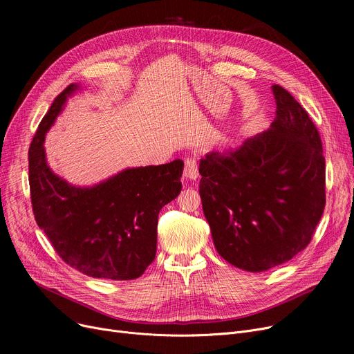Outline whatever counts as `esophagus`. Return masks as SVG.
<instances>
[{
    "label": "esophagus",
    "instance_id": "34e87169",
    "mask_svg": "<svg viewBox=\"0 0 354 354\" xmlns=\"http://www.w3.org/2000/svg\"><path fill=\"white\" fill-rule=\"evenodd\" d=\"M199 176L198 166L195 158H188L185 160V169H183V178L188 180H196Z\"/></svg>",
    "mask_w": 354,
    "mask_h": 354
}]
</instances>
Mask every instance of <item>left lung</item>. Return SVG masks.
Returning a JSON list of instances; mask_svg holds the SVG:
<instances>
[{
  "label": "left lung",
  "mask_w": 354,
  "mask_h": 354,
  "mask_svg": "<svg viewBox=\"0 0 354 354\" xmlns=\"http://www.w3.org/2000/svg\"><path fill=\"white\" fill-rule=\"evenodd\" d=\"M270 129L228 155L199 162L202 209L218 254L261 272L301 252L326 205V162L317 127L290 93L272 86Z\"/></svg>",
  "instance_id": "obj_1"
}]
</instances>
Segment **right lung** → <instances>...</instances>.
Here are the masks:
<instances>
[{"instance_id": "1", "label": "right lung", "mask_w": 354, "mask_h": 354, "mask_svg": "<svg viewBox=\"0 0 354 354\" xmlns=\"http://www.w3.org/2000/svg\"><path fill=\"white\" fill-rule=\"evenodd\" d=\"M79 88L70 84L54 99L31 142L34 216L74 270L104 280H135L155 259L158 215L180 194L183 162L127 167L93 187H74L55 175L46 159V133Z\"/></svg>"}]
</instances>
